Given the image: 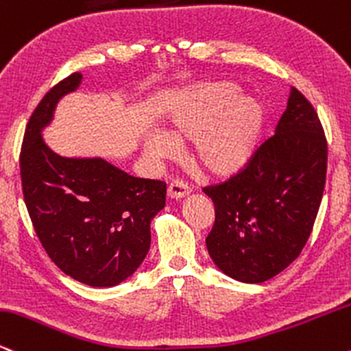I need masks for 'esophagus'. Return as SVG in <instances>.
I'll return each mask as SVG.
<instances>
[{
    "label": "esophagus",
    "mask_w": 351,
    "mask_h": 351,
    "mask_svg": "<svg viewBox=\"0 0 351 351\" xmlns=\"http://www.w3.org/2000/svg\"><path fill=\"white\" fill-rule=\"evenodd\" d=\"M189 193H191V191H189V187L182 182V180H174V182L169 185L167 189L169 199H174V200L184 199V197H187Z\"/></svg>",
    "instance_id": "esophagus-1"
}]
</instances>
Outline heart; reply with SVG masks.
<instances>
[{
    "instance_id": "heart-1",
    "label": "heart",
    "mask_w": 351,
    "mask_h": 351,
    "mask_svg": "<svg viewBox=\"0 0 351 351\" xmlns=\"http://www.w3.org/2000/svg\"><path fill=\"white\" fill-rule=\"evenodd\" d=\"M237 90L230 82L193 85L172 100L166 117L164 134L174 143L193 141V166L210 179H232L245 171L265 133V105ZM167 138L149 134L144 151L154 159H171L176 146Z\"/></svg>"
}]
</instances>
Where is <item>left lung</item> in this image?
<instances>
[{
  "instance_id": "8db88e82",
  "label": "left lung",
  "mask_w": 351,
  "mask_h": 351,
  "mask_svg": "<svg viewBox=\"0 0 351 351\" xmlns=\"http://www.w3.org/2000/svg\"><path fill=\"white\" fill-rule=\"evenodd\" d=\"M327 174V139L314 106L292 86L276 133L245 171L204 192L215 205L207 250L240 282L274 278L311 237Z\"/></svg>"
}]
</instances>
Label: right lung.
Returning a JSON list of instances; mask_svg holds the SVG:
<instances>
[{
	"instance_id": "add662e5",
	"label": "right lung",
	"mask_w": 351,
	"mask_h": 351,
	"mask_svg": "<svg viewBox=\"0 0 351 351\" xmlns=\"http://www.w3.org/2000/svg\"><path fill=\"white\" fill-rule=\"evenodd\" d=\"M82 73L52 86L29 118L19 167L37 238L60 271L92 287H113L141 266L166 184L126 174L103 158H67L44 141L57 103Z\"/></svg>"
}]
</instances>
